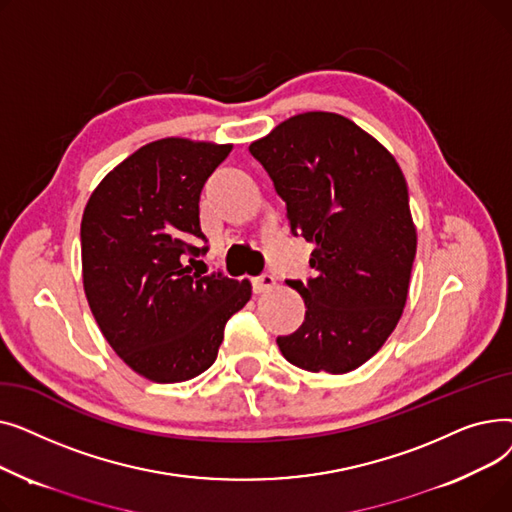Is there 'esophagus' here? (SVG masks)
Instances as JSON below:
<instances>
[{"instance_id":"1","label":"esophagus","mask_w":512,"mask_h":512,"mask_svg":"<svg viewBox=\"0 0 512 512\" xmlns=\"http://www.w3.org/2000/svg\"><path fill=\"white\" fill-rule=\"evenodd\" d=\"M274 284H276V280H274L272 274H261V276L253 278V290L255 292H267Z\"/></svg>"}]
</instances>
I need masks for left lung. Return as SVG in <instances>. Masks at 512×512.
<instances>
[{
	"label": "left lung",
	"instance_id": "obj_1",
	"mask_svg": "<svg viewBox=\"0 0 512 512\" xmlns=\"http://www.w3.org/2000/svg\"><path fill=\"white\" fill-rule=\"evenodd\" d=\"M286 203L290 232L315 245L303 326L278 336L301 369L346 373L388 340L407 303L417 253L407 180L396 159L355 122L307 112L251 143Z\"/></svg>",
	"mask_w": 512,
	"mask_h": 512
}]
</instances>
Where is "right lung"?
I'll use <instances>...</instances> for the list:
<instances>
[{
  "mask_svg": "<svg viewBox=\"0 0 512 512\" xmlns=\"http://www.w3.org/2000/svg\"><path fill=\"white\" fill-rule=\"evenodd\" d=\"M232 145L161 139L126 157L93 191L80 224L89 307L116 355L157 384L186 382L218 357L249 280L197 270L203 184ZM205 265V263H203Z\"/></svg>",
  "mask_w": 512,
  "mask_h": 512,
  "instance_id": "1",
  "label": "right lung"
}]
</instances>
